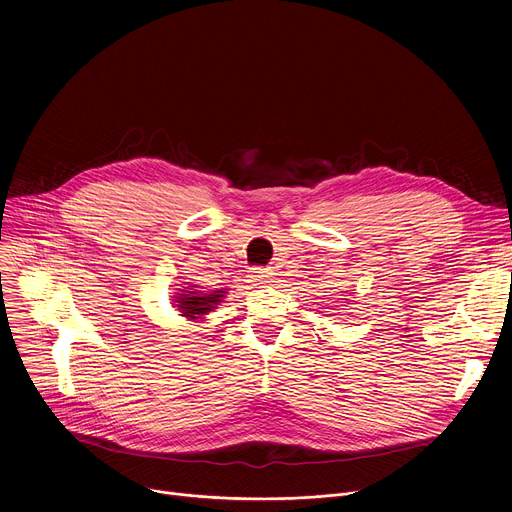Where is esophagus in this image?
<instances>
[{"instance_id": "obj_1", "label": "esophagus", "mask_w": 512, "mask_h": 512, "mask_svg": "<svg viewBox=\"0 0 512 512\" xmlns=\"http://www.w3.org/2000/svg\"><path fill=\"white\" fill-rule=\"evenodd\" d=\"M249 277L251 281H257V283H269V279L273 277V271L269 267H253L249 271Z\"/></svg>"}]
</instances>
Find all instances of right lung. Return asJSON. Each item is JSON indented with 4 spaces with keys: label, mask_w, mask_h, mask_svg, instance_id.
I'll use <instances>...</instances> for the list:
<instances>
[{
    "label": "right lung",
    "mask_w": 512,
    "mask_h": 512,
    "mask_svg": "<svg viewBox=\"0 0 512 512\" xmlns=\"http://www.w3.org/2000/svg\"><path fill=\"white\" fill-rule=\"evenodd\" d=\"M225 289H214V291H200L196 285L186 287L182 294L176 296V308L180 310V316L188 320H202L208 312H212L221 300L225 298Z\"/></svg>",
    "instance_id": "add662e5"
}]
</instances>
